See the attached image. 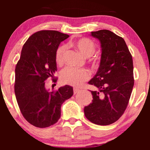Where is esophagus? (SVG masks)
Listing matches in <instances>:
<instances>
[{"instance_id":"obj_1","label":"esophagus","mask_w":150,"mask_h":150,"mask_svg":"<svg viewBox=\"0 0 150 150\" xmlns=\"http://www.w3.org/2000/svg\"><path fill=\"white\" fill-rule=\"evenodd\" d=\"M80 91V89H77V88H74L73 89V92H74V94H76L77 93H78Z\"/></svg>"}]
</instances>
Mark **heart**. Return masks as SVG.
<instances>
[{
	"label": "heart",
	"instance_id": "1",
	"mask_svg": "<svg viewBox=\"0 0 150 150\" xmlns=\"http://www.w3.org/2000/svg\"><path fill=\"white\" fill-rule=\"evenodd\" d=\"M72 44L85 57H90L95 52V44L88 38H80L75 39L72 42ZM65 51L66 46L64 45L60 46L56 50L55 61L58 65H62L64 62ZM89 77L90 74L88 70L86 69H75L70 67H67L61 71L60 80L64 85L80 87L83 84V82L89 80Z\"/></svg>",
	"mask_w": 150,
	"mask_h": 150
}]
</instances>
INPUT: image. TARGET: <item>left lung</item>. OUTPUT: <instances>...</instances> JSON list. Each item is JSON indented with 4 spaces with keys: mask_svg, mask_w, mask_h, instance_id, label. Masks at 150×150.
Masks as SVG:
<instances>
[{
    "mask_svg": "<svg viewBox=\"0 0 150 150\" xmlns=\"http://www.w3.org/2000/svg\"><path fill=\"white\" fill-rule=\"evenodd\" d=\"M99 39L101 56L97 73L89 82L92 102L84 108L86 118L97 125L113 123L123 114L134 85L133 63L124 39L107 30L91 32Z\"/></svg>",
    "mask_w": 150,
    "mask_h": 150,
    "instance_id": "obj_1",
    "label": "left lung"
}]
</instances>
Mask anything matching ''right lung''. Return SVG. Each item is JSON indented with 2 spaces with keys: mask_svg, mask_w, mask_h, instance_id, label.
I'll return each mask as SVG.
<instances>
[{
  "mask_svg": "<svg viewBox=\"0 0 150 150\" xmlns=\"http://www.w3.org/2000/svg\"><path fill=\"white\" fill-rule=\"evenodd\" d=\"M69 35L55 30H42L29 37L15 67V94L22 116L37 128H46L61 117L63 102L73 94L71 86L49 92L45 80L54 78L57 70L56 51ZM56 82V80H53Z\"/></svg>",
  "mask_w": 150,
  "mask_h": 150,
  "instance_id": "add662e5",
  "label": "right lung"
}]
</instances>
